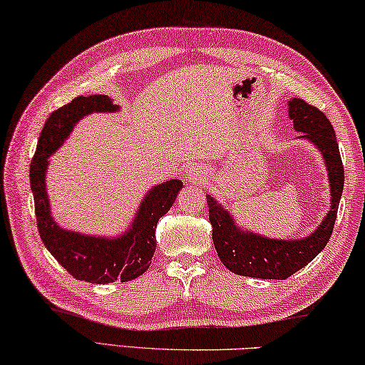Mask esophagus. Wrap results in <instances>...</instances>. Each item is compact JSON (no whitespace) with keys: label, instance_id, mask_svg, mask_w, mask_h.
Instances as JSON below:
<instances>
[{"label":"esophagus","instance_id":"obj_1","mask_svg":"<svg viewBox=\"0 0 365 365\" xmlns=\"http://www.w3.org/2000/svg\"><path fill=\"white\" fill-rule=\"evenodd\" d=\"M185 178H187L188 182H193L196 185H205V182H206V175L198 165L190 167L187 173H185Z\"/></svg>","mask_w":365,"mask_h":365}]
</instances>
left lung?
Instances as JSON below:
<instances>
[{"instance_id":"left-lung-1","label":"left lung","mask_w":365,"mask_h":365,"mask_svg":"<svg viewBox=\"0 0 365 365\" xmlns=\"http://www.w3.org/2000/svg\"><path fill=\"white\" fill-rule=\"evenodd\" d=\"M289 118L304 140L315 144L323 155L331 193V206L315 232L299 240H277L242 230L211 195H206L212 225V242L219 259L235 274L259 279H287L309 264L331 237L338 206L344 187V167L341 162L336 135L327 115L302 99L289 101Z\"/></svg>"}]
</instances>
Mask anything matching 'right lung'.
<instances>
[{
	"mask_svg": "<svg viewBox=\"0 0 365 365\" xmlns=\"http://www.w3.org/2000/svg\"><path fill=\"white\" fill-rule=\"evenodd\" d=\"M94 112H118V106H113L108 96H79L55 110L45 121L31 164L37 227L45 247L74 279L92 284L126 282L136 279L151 266L155 252V225L172 207L183 183L182 180H167L149 190L130 229L120 237L107 239L60 227L51 217L45 185L48 158L66 141L74 125Z\"/></svg>",
	"mask_w": 365,
	"mask_h": 365,
	"instance_id": "right-lung-1",
	"label": "right lung"
}]
</instances>
